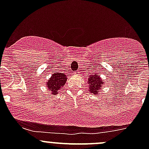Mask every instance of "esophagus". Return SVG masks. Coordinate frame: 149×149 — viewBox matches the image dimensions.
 I'll return each instance as SVG.
<instances>
[{"instance_id": "1", "label": "esophagus", "mask_w": 149, "mask_h": 149, "mask_svg": "<svg viewBox=\"0 0 149 149\" xmlns=\"http://www.w3.org/2000/svg\"><path fill=\"white\" fill-rule=\"evenodd\" d=\"M73 74H74V75H79V72L75 71L74 73H73Z\"/></svg>"}]
</instances>
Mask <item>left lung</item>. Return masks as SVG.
Wrapping results in <instances>:
<instances>
[{
  "instance_id": "1",
  "label": "left lung",
  "mask_w": 149,
  "mask_h": 149,
  "mask_svg": "<svg viewBox=\"0 0 149 149\" xmlns=\"http://www.w3.org/2000/svg\"><path fill=\"white\" fill-rule=\"evenodd\" d=\"M88 84L89 85L88 86L89 91L97 95H98V92L100 91V88H102L103 85H104V82L103 81L99 73H94L93 74L91 73V75L88 79Z\"/></svg>"
}]
</instances>
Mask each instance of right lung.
<instances>
[{
    "label": "right lung",
    "instance_id": "1",
    "mask_svg": "<svg viewBox=\"0 0 149 149\" xmlns=\"http://www.w3.org/2000/svg\"><path fill=\"white\" fill-rule=\"evenodd\" d=\"M67 81V76L63 73H55L47 81L46 86L51 91V94L55 95L61 91Z\"/></svg>",
    "mask_w": 149,
    "mask_h": 149
}]
</instances>
